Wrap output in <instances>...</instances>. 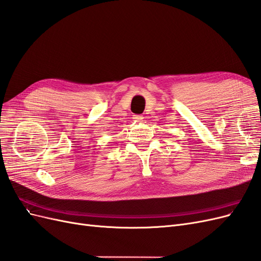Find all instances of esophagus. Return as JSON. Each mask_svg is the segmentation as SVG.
Masks as SVG:
<instances>
[{
    "instance_id": "1",
    "label": "esophagus",
    "mask_w": 261,
    "mask_h": 261,
    "mask_svg": "<svg viewBox=\"0 0 261 261\" xmlns=\"http://www.w3.org/2000/svg\"><path fill=\"white\" fill-rule=\"evenodd\" d=\"M133 118H134V121H137V122H139V121H143V116L141 115H134L133 116Z\"/></svg>"
}]
</instances>
